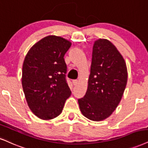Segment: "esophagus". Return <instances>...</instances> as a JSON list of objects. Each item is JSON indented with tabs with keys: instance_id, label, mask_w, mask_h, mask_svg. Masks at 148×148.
Listing matches in <instances>:
<instances>
[{
	"instance_id": "obj_1",
	"label": "esophagus",
	"mask_w": 148,
	"mask_h": 148,
	"mask_svg": "<svg viewBox=\"0 0 148 148\" xmlns=\"http://www.w3.org/2000/svg\"><path fill=\"white\" fill-rule=\"evenodd\" d=\"M78 83H79V81H78L77 79H74V80H73V85H75V86L77 85Z\"/></svg>"
}]
</instances>
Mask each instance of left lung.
<instances>
[{"mask_svg":"<svg viewBox=\"0 0 148 148\" xmlns=\"http://www.w3.org/2000/svg\"><path fill=\"white\" fill-rule=\"evenodd\" d=\"M127 79L125 60L114 45L106 39L95 42L88 88L78 99L83 115L95 121L108 117L121 101Z\"/></svg>","mask_w":148,"mask_h":148,"instance_id":"obj_1","label":"left lung"}]
</instances>
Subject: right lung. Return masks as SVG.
Returning <instances> with one entry per match:
<instances>
[{
	"mask_svg": "<svg viewBox=\"0 0 148 148\" xmlns=\"http://www.w3.org/2000/svg\"><path fill=\"white\" fill-rule=\"evenodd\" d=\"M71 45L59 36H47L30 49L24 60V93L31 110L42 119H52L61 114L71 94L64 58Z\"/></svg>",
	"mask_w": 148,
	"mask_h": 148,
	"instance_id": "1",
	"label": "right lung"
}]
</instances>
